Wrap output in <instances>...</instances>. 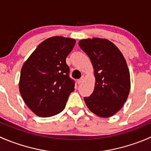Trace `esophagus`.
<instances>
[{
    "mask_svg": "<svg viewBox=\"0 0 151 151\" xmlns=\"http://www.w3.org/2000/svg\"><path fill=\"white\" fill-rule=\"evenodd\" d=\"M84 79H85V77H83H83H82L81 78H80V79H79V80H77V83H78L79 85H80V84H81V83H83V80H84Z\"/></svg>",
    "mask_w": 151,
    "mask_h": 151,
    "instance_id": "esophagus-1",
    "label": "esophagus"
}]
</instances>
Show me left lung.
Segmentation results:
<instances>
[{
    "instance_id": "left-lung-1",
    "label": "left lung",
    "mask_w": 151,
    "mask_h": 151,
    "mask_svg": "<svg viewBox=\"0 0 151 151\" xmlns=\"http://www.w3.org/2000/svg\"><path fill=\"white\" fill-rule=\"evenodd\" d=\"M79 46L91 59L96 77L94 91L85 97V104L98 116H112L122 108L130 91L126 60L118 47L106 39H83Z\"/></svg>"
}]
</instances>
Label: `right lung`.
Wrapping results in <instances>:
<instances>
[{
    "label": "right lung",
    "mask_w": 151,
    "mask_h": 151,
    "mask_svg": "<svg viewBox=\"0 0 151 151\" xmlns=\"http://www.w3.org/2000/svg\"><path fill=\"white\" fill-rule=\"evenodd\" d=\"M69 38L54 36L40 44L22 66L19 91L27 106L39 117L64 109L75 82L69 77L66 58L75 45Z\"/></svg>",
    "instance_id": "right-lung-1"
}]
</instances>
